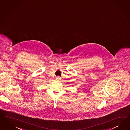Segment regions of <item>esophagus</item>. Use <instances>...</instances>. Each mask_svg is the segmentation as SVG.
<instances>
[{
	"label": "esophagus",
	"instance_id": "obj_1",
	"mask_svg": "<svg viewBox=\"0 0 130 130\" xmlns=\"http://www.w3.org/2000/svg\"><path fill=\"white\" fill-rule=\"evenodd\" d=\"M56 79H57V80H59V79H60V78L59 76H57V78H56Z\"/></svg>",
	"mask_w": 130,
	"mask_h": 130
}]
</instances>
